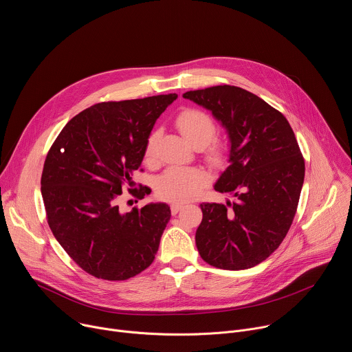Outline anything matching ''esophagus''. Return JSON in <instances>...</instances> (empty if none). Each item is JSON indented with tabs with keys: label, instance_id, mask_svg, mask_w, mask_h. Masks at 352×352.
Returning a JSON list of instances; mask_svg holds the SVG:
<instances>
[{
	"label": "esophagus",
	"instance_id": "34e87169",
	"mask_svg": "<svg viewBox=\"0 0 352 352\" xmlns=\"http://www.w3.org/2000/svg\"><path fill=\"white\" fill-rule=\"evenodd\" d=\"M184 205H185V204H182V202H173L171 206H170V208H171V213H173V214H177V213L184 208Z\"/></svg>",
	"mask_w": 352,
	"mask_h": 352
}]
</instances>
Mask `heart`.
Returning a JSON list of instances; mask_svg holds the SVG:
<instances>
[{
	"label": "heart",
	"instance_id": "heart-1",
	"mask_svg": "<svg viewBox=\"0 0 352 352\" xmlns=\"http://www.w3.org/2000/svg\"><path fill=\"white\" fill-rule=\"evenodd\" d=\"M175 125L181 135L195 147H202L208 162L217 164L223 160L224 147L213 139L216 125L209 114L197 109H185L177 118ZM159 132L152 131L144 143V159L153 160L156 155V144ZM209 182V175L205 170L197 167H168L156 179V193L166 200H189L199 195Z\"/></svg>",
	"mask_w": 352,
	"mask_h": 352
}]
</instances>
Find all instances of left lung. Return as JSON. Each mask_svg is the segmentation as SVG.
Segmentation results:
<instances>
[{"label":"left lung","instance_id":"8db88e82","mask_svg":"<svg viewBox=\"0 0 352 352\" xmlns=\"http://www.w3.org/2000/svg\"><path fill=\"white\" fill-rule=\"evenodd\" d=\"M210 110L227 129L230 166L214 189L231 195L202 204L196 230L199 255L226 270L266 261L285 238L302 189L305 162L287 118L245 89L223 85L182 94Z\"/></svg>","mask_w":352,"mask_h":352}]
</instances>
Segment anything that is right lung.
Here are the masks:
<instances>
[{
	"instance_id": "1",
	"label": "right lung",
	"mask_w": 352,
	"mask_h": 352,
	"mask_svg": "<svg viewBox=\"0 0 352 352\" xmlns=\"http://www.w3.org/2000/svg\"><path fill=\"white\" fill-rule=\"evenodd\" d=\"M175 93L97 103L75 116L50 147L41 174L47 223L71 259L103 280H128L155 261L171 210L148 204L122 213L144 143ZM139 199L146 190H139Z\"/></svg>"
}]
</instances>
